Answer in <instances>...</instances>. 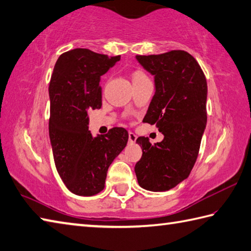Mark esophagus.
<instances>
[{
    "instance_id": "obj_1",
    "label": "esophagus",
    "mask_w": 251,
    "mask_h": 251,
    "mask_svg": "<svg viewBox=\"0 0 251 251\" xmlns=\"http://www.w3.org/2000/svg\"><path fill=\"white\" fill-rule=\"evenodd\" d=\"M136 139H137V136L134 134V132L129 131V134H128V140H129L130 144H135Z\"/></svg>"
}]
</instances>
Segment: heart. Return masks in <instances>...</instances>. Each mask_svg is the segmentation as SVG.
Segmentation results:
<instances>
[{
	"instance_id": "obj_1",
	"label": "heart",
	"mask_w": 251,
	"mask_h": 251,
	"mask_svg": "<svg viewBox=\"0 0 251 251\" xmlns=\"http://www.w3.org/2000/svg\"><path fill=\"white\" fill-rule=\"evenodd\" d=\"M142 77H146V75L142 72H136L134 74V76H132V80L134 79H138V78H142Z\"/></svg>"
}]
</instances>
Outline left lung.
Here are the masks:
<instances>
[{"label":"left lung","mask_w":251,"mask_h":251,"mask_svg":"<svg viewBox=\"0 0 251 251\" xmlns=\"http://www.w3.org/2000/svg\"><path fill=\"white\" fill-rule=\"evenodd\" d=\"M136 60L153 76L155 87L142 122L155 124L164 138L154 145L147 137L137 138L142 156L135 173L140 187L166 191L188 177L197 160L207 125V80L185 51L136 55Z\"/></svg>","instance_id":"obj_1"}]
</instances>
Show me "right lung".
<instances>
[{"label": "right lung", "mask_w": 251, "mask_h": 251, "mask_svg": "<svg viewBox=\"0 0 251 251\" xmlns=\"http://www.w3.org/2000/svg\"><path fill=\"white\" fill-rule=\"evenodd\" d=\"M121 60L88 49H74L57 58L49 87V135L54 162L63 183L78 196L104 188L107 169L128 141V132L114 127L93 137L89 110L100 109V78Z\"/></svg>", "instance_id": "add662e5"}]
</instances>
